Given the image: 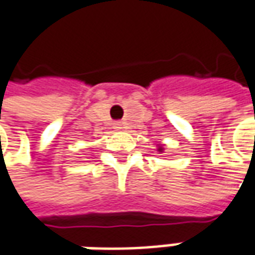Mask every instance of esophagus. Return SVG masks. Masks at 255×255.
<instances>
[{
    "label": "esophagus",
    "instance_id": "esophagus-1",
    "mask_svg": "<svg viewBox=\"0 0 255 255\" xmlns=\"http://www.w3.org/2000/svg\"><path fill=\"white\" fill-rule=\"evenodd\" d=\"M113 127L116 128V129H121V128H123V123H121V121H116V123L113 124Z\"/></svg>",
    "mask_w": 255,
    "mask_h": 255
}]
</instances>
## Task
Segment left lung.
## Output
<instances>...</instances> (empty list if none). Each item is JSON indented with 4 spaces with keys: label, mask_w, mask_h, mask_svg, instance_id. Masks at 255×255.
<instances>
[{
    "label": "left lung",
    "mask_w": 255,
    "mask_h": 255,
    "mask_svg": "<svg viewBox=\"0 0 255 255\" xmlns=\"http://www.w3.org/2000/svg\"><path fill=\"white\" fill-rule=\"evenodd\" d=\"M162 149H163L162 146H159V148H158V151H162Z\"/></svg>",
    "instance_id": "obj_1"
}]
</instances>
